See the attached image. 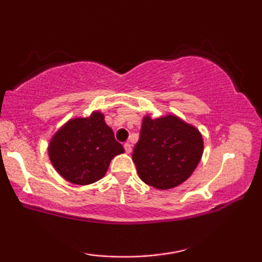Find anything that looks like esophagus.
<instances>
[{"label": "esophagus", "instance_id": "esophagus-1", "mask_svg": "<svg viewBox=\"0 0 262 262\" xmlns=\"http://www.w3.org/2000/svg\"><path fill=\"white\" fill-rule=\"evenodd\" d=\"M124 149H125V152L130 154L131 150H132V146H131L130 143H125V144H124Z\"/></svg>", "mask_w": 262, "mask_h": 262}]
</instances>
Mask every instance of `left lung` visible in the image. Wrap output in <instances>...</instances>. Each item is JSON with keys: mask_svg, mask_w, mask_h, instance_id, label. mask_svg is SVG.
Segmentation results:
<instances>
[{"mask_svg": "<svg viewBox=\"0 0 262 262\" xmlns=\"http://www.w3.org/2000/svg\"><path fill=\"white\" fill-rule=\"evenodd\" d=\"M204 151L200 131L175 114L143 117L132 160L139 179L157 189H169L191 177Z\"/></svg>", "mask_w": 262, "mask_h": 262, "instance_id": "left-lung-1", "label": "left lung"}]
</instances>
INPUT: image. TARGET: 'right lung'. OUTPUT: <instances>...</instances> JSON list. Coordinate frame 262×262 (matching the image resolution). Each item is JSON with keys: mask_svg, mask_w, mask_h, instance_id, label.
I'll return each instance as SVG.
<instances>
[{"mask_svg": "<svg viewBox=\"0 0 262 262\" xmlns=\"http://www.w3.org/2000/svg\"><path fill=\"white\" fill-rule=\"evenodd\" d=\"M124 151L100 111L85 118H71L55 132L48 146L57 173L81 186L102 179L112 159Z\"/></svg>", "mask_w": 262, "mask_h": 262, "instance_id": "1", "label": "right lung"}]
</instances>
